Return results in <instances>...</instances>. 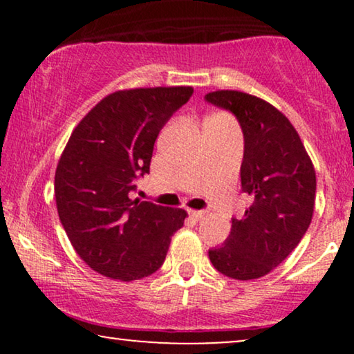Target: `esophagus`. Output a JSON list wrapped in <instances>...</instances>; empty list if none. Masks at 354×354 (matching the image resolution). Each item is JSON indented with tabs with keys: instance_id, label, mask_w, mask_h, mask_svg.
I'll return each instance as SVG.
<instances>
[{
	"instance_id": "obj_1",
	"label": "esophagus",
	"mask_w": 354,
	"mask_h": 354,
	"mask_svg": "<svg viewBox=\"0 0 354 354\" xmlns=\"http://www.w3.org/2000/svg\"><path fill=\"white\" fill-rule=\"evenodd\" d=\"M188 214H190L192 217H193V219H201V217L203 216H205V211H195V209H190V211H188Z\"/></svg>"
}]
</instances>
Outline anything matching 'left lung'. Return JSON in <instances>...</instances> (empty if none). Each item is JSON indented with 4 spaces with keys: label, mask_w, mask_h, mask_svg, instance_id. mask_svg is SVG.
<instances>
[{
    "label": "left lung",
    "mask_w": 354,
    "mask_h": 354,
    "mask_svg": "<svg viewBox=\"0 0 354 354\" xmlns=\"http://www.w3.org/2000/svg\"><path fill=\"white\" fill-rule=\"evenodd\" d=\"M209 104L225 109L243 132L241 192L251 205L222 246L209 250L221 274L259 279L282 263L306 234L316 200V172L299 135L272 104L235 90L211 91Z\"/></svg>",
    "instance_id": "8db88e82"
}]
</instances>
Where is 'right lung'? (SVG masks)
<instances>
[{"instance_id":"add662e5","label":"right lung","mask_w":354,"mask_h":354,"mask_svg":"<svg viewBox=\"0 0 354 354\" xmlns=\"http://www.w3.org/2000/svg\"><path fill=\"white\" fill-rule=\"evenodd\" d=\"M192 86L115 91L80 120L55 176L57 214L77 254L122 282L148 277L166 259L183 209L132 200L149 174L154 142Z\"/></svg>"}]
</instances>
